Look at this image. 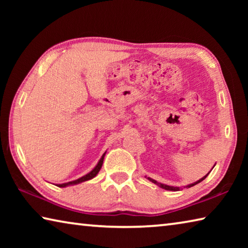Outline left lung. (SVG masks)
<instances>
[{
    "instance_id": "1",
    "label": "left lung",
    "mask_w": 248,
    "mask_h": 248,
    "mask_svg": "<svg viewBox=\"0 0 248 248\" xmlns=\"http://www.w3.org/2000/svg\"><path fill=\"white\" fill-rule=\"evenodd\" d=\"M209 174V173H208ZM208 174L204 176V177H202L201 179H199L198 182H196V183H194V184H190V185H188V186H186V188H190V187H192V186H195V185H197V184H199L200 182H202V180L207 177L208 176ZM148 179L150 180V182H152V183H154L155 185H157V186H159L161 188H163V189H166V190H173V191H178L180 188L179 187H173V186H167V185H164V184H161V183H158V182H156V180H154V179H152V178H150V177H148Z\"/></svg>"
}]
</instances>
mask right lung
<instances>
[{
  "instance_id": "1",
  "label": "right lung",
  "mask_w": 248,
  "mask_h": 248,
  "mask_svg": "<svg viewBox=\"0 0 248 248\" xmlns=\"http://www.w3.org/2000/svg\"><path fill=\"white\" fill-rule=\"evenodd\" d=\"M105 154H106V153L103 154V156H102V158L99 159V162L97 163V165H96V166L94 167V170H91L89 174H86L85 176H83V177L78 178V179H77V180H73V182H69V183H65V184H60V185H57V186H59V187H66V186H70V185H77V184L86 182V180H90V179H92V178H94L95 176L98 174V171L100 170V169H102Z\"/></svg>"
}]
</instances>
